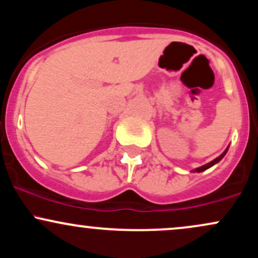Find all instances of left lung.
Returning <instances> with one entry per match:
<instances>
[{"mask_svg":"<svg viewBox=\"0 0 258 258\" xmlns=\"http://www.w3.org/2000/svg\"><path fill=\"white\" fill-rule=\"evenodd\" d=\"M227 152H228V149H226V152H223V153H222V154H221V155H220V156H218V158H216L215 160H212V161H211V162H209V164L204 165V166H201V167H198V168H197V170H195V171H197V172H201V171H205V170H207V168H209V167L214 166V165H215V164H217V162H218V161H220V160H221L222 158H223V156H224V155H226V153H227Z\"/></svg>","mask_w":258,"mask_h":258,"instance_id":"1","label":"left lung"}]
</instances>
